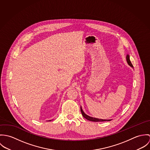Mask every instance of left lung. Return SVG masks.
<instances>
[{"label":"left lung","instance_id":"1","mask_svg":"<svg viewBox=\"0 0 150 150\" xmlns=\"http://www.w3.org/2000/svg\"><path fill=\"white\" fill-rule=\"evenodd\" d=\"M127 61L128 62L129 65L131 67H133V64H132L130 61V58H129V55H127ZM81 114L83 115V116L86 118L87 120H89L90 121H93V122H99V121H111V120H102V119H99V118H93V117H89L88 115H87L86 114L84 113V112L83 111L82 108L81 107Z\"/></svg>","mask_w":150,"mask_h":150}]
</instances>
